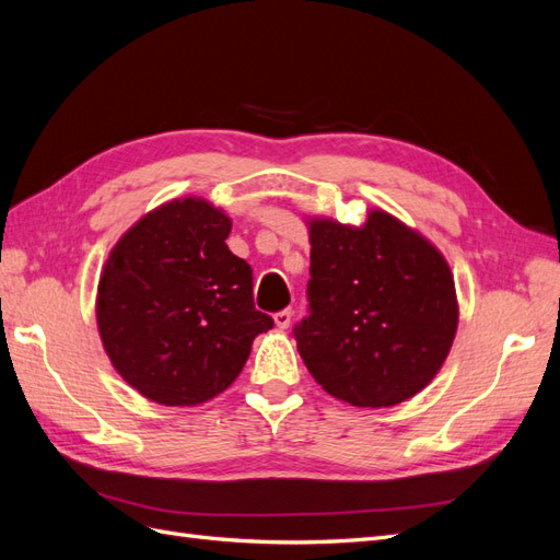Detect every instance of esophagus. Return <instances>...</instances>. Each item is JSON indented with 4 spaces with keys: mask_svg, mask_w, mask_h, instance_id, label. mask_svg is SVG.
Wrapping results in <instances>:
<instances>
[{
    "mask_svg": "<svg viewBox=\"0 0 560 560\" xmlns=\"http://www.w3.org/2000/svg\"><path fill=\"white\" fill-rule=\"evenodd\" d=\"M273 319H276V327L287 329V327H290V322H292V308H287V311L276 313V315H273Z\"/></svg>",
    "mask_w": 560,
    "mask_h": 560,
    "instance_id": "1",
    "label": "esophagus"
}]
</instances>
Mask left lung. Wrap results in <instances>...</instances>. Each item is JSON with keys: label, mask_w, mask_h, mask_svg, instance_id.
<instances>
[{"label": "left lung", "mask_w": 560, "mask_h": 560, "mask_svg": "<svg viewBox=\"0 0 560 560\" xmlns=\"http://www.w3.org/2000/svg\"><path fill=\"white\" fill-rule=\"evenodd\" d=\"M311 315L294 329L311 376L334 399L385 409L444 366L460 319L439 247L381 208L364 224L306 217Z\"/></svg>", "instance_id": "8db88e82"}]
</instances>
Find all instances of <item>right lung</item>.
Wrapping results in <instances>:
<instances>
[{
  "mask_svg": "<svg viewBox=\"0 0 560 560\" xmlns=\"http://www.w3.org/2000/svg\"><path fill=\"white\" fill-rule=\"evenodd\" d=\"M231 217L200 196L149 210L112 247L95 296L97 334L132 389L198 406L241 376L273 319L254 308L252 268L226 238Z\"/></svg>",
  "mask_w": 560,
  "mask_h": 560,
  "instance_id": "obj_1",
  "label": "right lung"
}]
</instances>
